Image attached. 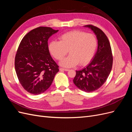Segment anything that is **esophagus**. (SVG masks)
<instances>
[{"label": "esophagus", "instance_id": "esophagus-1", "mask_svg": "<svg viewBox=\"0 0 132 132\" xmlns=\"http://www.w3.org/2000/svg\"><path fill=\"white\" fill-rule=\"evenodd\" d=\"M59 70H60V71H68L69 70V69L63 68H61L59 69Z\"/></svg>", "mask_w": 132, "mask_h": 132}]
</instances>
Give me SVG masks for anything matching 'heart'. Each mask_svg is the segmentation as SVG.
<instances>
[{"label": "heart", "mask_w": 132, "mask_h": 132, "mask_svg": "<svg viewBox=\"0 0 132 132\" xmlns=\"http://www.w3.org/2000/svg\"><path fill=\"white\" fill-rule=\"evenodd\" d=\"M60 41H52L49 50L54 58L62 59L68 52L70 54L61 62L65 67H73L88 64L94 57L97 47V40L93 34L74 30L61 36Z\"/></svg>", "instance_id": "heart-1"}]
</instances>
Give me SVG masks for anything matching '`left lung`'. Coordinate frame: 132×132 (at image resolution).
<instances>
[{
    "label": "left lung",
    "mask_w": 132,
    "mask_h": 132,
    "mask_svg": "<svg viewBox=\"0 0 132 132\" xmlns=\"http://www.w3.org/2000/svg\"><path fill=\"white\" fill-rule=\"evenodd\" d=\"M84 26L90 28L96 35L98 48L89 64L80 70L76 71L73 82L79 89L90 93L98 89L106 81L112 67L113 56L109 40L105 34L92 25Z\"/></svg>",
    "instance_id": "8db88e82"
}]
</instances>
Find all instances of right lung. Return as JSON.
I'll use <instances>...</instances> for the list:
<instances>
[{
	"label": "right lung",
	"mask_w": 132,
	"mask_h": 132,
	"mask_svg": "<svg viewBox=\"0 0 132 132\" xmlns=\"http://www.w3.org/2000/svg\"><path fill=\"white\" fill-rule=\"evenodd\" d=\"M58 30L39 27L27 33L20 43L15 58L19 81L26 91L33 95L49 88L59 71V66L51 57L48 39Z\"/></svg>",
	"instance_id": "obj_1"
}]
</instances>
